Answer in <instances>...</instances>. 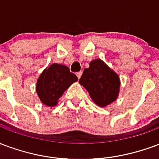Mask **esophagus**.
Returning a JSON list of instances; mask_svg holds the SVG:
<instances>
[{
    "instance_id": "esophagus-1",
    "label": "esophagus",
    "mask_w": 159,
    "mask_h": 159,
    "mask_svg": "<svg viewBox=\"0 0 159 159\" xmlns=\"http://www.w3.org/2000/svg\"><path fill=\"white\" fill-rule=\"evenodd\" d=\"M76 75H77V77H78L79 79L80 78L81 75H82V72H78V73H76Z\"/></svg>"
}]
</instances>
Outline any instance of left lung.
Returning a JSON list of instances; mask_svg holds the SVG:
<instances>
[{
  "mask_svg": "<svg viewBox=\"0 0 159 159\" xmlns=\"http://www.w3.org/2000/svg\"><path fill=\"white\" fill-rule=\"evenodd\" d=\"M80 84L90 94L97 106L105 107L114 102L120 91V79L102 59H95L84 68Z\"/></svg>",
  "mask_w": 159,
  "mask_h": 159,
  "instance_id": "1",
  "label": "left lung"
}]
</instances>
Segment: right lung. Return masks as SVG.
Instances as JSON below:
<instances>
[{
	"instance_id": "add662e5",
	"label": "right lung",
	"mask_w": 159,
	"mask_h": 159,
	"mask_svg": "<svg viewBox=\"0 0 159 159\" xmlns=\"http://www.w3.org/2000/svg\"><path fill=\"white\" fill-rule=\"evenodd\" d=\"M77 76L65 65L53 63L40 74L36 83V93L40 102L47 107H55L58 99L75 82Z\"/></svg>"
}]
</instances>
